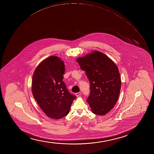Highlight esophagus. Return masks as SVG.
Wrapping results in <instances>:
<instances>
[{
    "label": "esophagus",
    "instance_id": "34e87169",
    "mask_svg": "<svg viewBox=\"0 0 154 154\" xmlns=\"http://www.w3.org/2000/svg\"><path fill=\"white\" fill-rule=\"evenodd\" d=\"M75 94V96H76V97H79V96H80V95L81 94V92H77V93H76Z\"/></svg>",
    "mask_w": 154,
    "mask_h": 154
}]
</instances>
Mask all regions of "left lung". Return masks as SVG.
Segmentation results:
<instances>
[{
	"label": "left lung",
	"instance_id": "8db88e82",
	"mask_svg": "<svg viewBox=\"0 0 154 154\" xmlns=\"http://www.w3.org/2000/svg\"><path fill=\"white\" fill-rule=\"evenodd\" d=\"M76 62L90 82V95L87 102L91 111L96 115H106L115 106L120 92L118 68L109 57L97 51L79 57Z\"/></svg>",
	"mask_w": 154,
	"mask_h": 154
}]
</instances>
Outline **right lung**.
<instances>
[{
    "label": "right lung",
    "mask_w": 154,
    "mask_h": 154,
    "mask_svg": "<svg viewBox=\"0 0 154 154\" xmlns=\"http://www.w3.org/2000/svg\"><path fill=\"white\" fill-rule=\"evenodd\" d=\"M65 65L60 57L51 56L41 62L34 72L32 91L40 108L48 117L59 119L69 113L76 99L68 91L63 79Z\"/></svg>",
    "instance_id": "add662e5"
}]
</instances>
